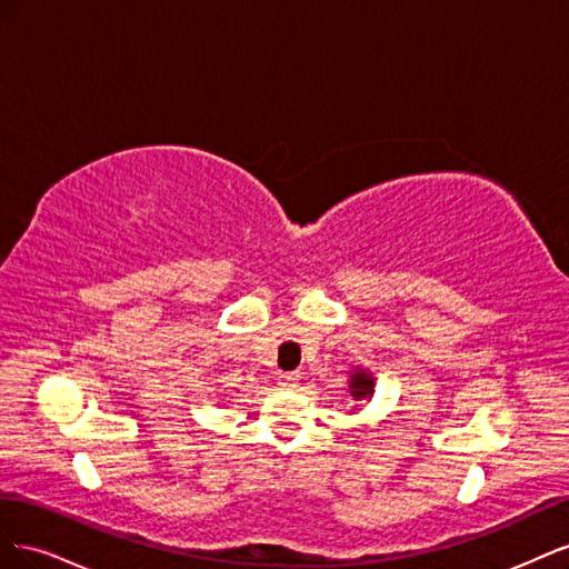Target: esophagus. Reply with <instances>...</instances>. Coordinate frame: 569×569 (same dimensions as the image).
Instances as JSON below:
<instances>
[{
    "label": "esophagus",
    "instance_id": "34e87169",
    "mask_svg": "<svg viewBox=\"0 0 569 569\" xmlns=\"http://www.w3.org/2000/svg\"><path fill=\"white\" fill-rule=\"evenodd\" d=\"M297 382H299V375H295V372H280V377H278V385H280L282 389L297 387Z\"/></svg>",
    "mask_w": 569,
    "mask_h": 569
}]
</instances>
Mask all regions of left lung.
Instances as JSON below:
<instances>
[{"instance_id": "left-lung-1", "label": "left lung", "mask_w": 569, "mask_h": 569, "mask_svg": "<svg viewBox=\"0 0 569 569\" xmlns=\"http://www.w3.org/2000/svg\"><path fill=\"white\" fill-rule=\"evenodd\" d=\"M349 389H351V396H356V399H366V396L372 393V377L366 370L353 372Z\"/></svg>"}]
</instances>
